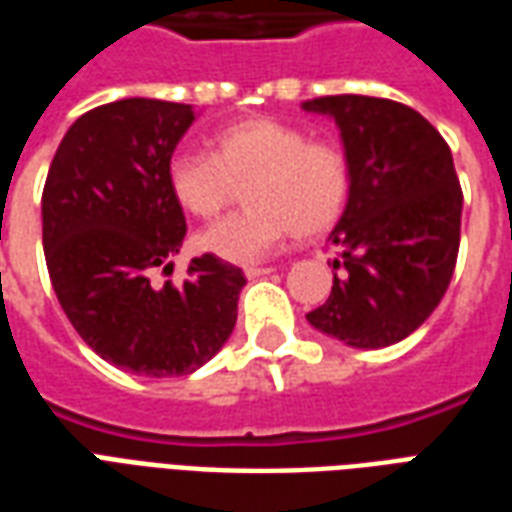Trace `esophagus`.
Masks as SVG:
<instances>
[{
    "label": "esophagus",
    "instance_id": "obj_1",
    "mask_svg": "<svg viewBox=\"0 0 512 512\" xmlns=\"http://www.w3.org/2000/svg\"><path fill=\"white\" fill-rule=\"evenodd\" d=\"M274 268H268V266H252V268H244V274L249 279H257V277H266V274H271Z\"/></svg>",
    "mask_w": 512,
    "mask_h": 512
}]
</instances>
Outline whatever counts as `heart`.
Listing matches in <instances>:
<instances>
[{"label":"heart","instance_id":"obj_1","mask_svg":"<svg viewBox=\"0 0 512 512\" xmlns=\"http://www.w3.org/2000/svg\"><path fill=\"white\" fill-rule=\"evenodd\" d=\"M167 183L180 208L200 219L216 216L246 183V211L205 227L197 244L224 263L252 266L290 233L307 238L332 227L348 200L351 172L340 145L307 139L274 117H249L213 134L211 156L175 153Z\"/></svg>","mask_w":512,"mask_h":512}]
</instances>
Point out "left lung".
<instances>
[{
	"label": "left lung",
	"mask_w": 512,
	"mask_h": 512,
	"mask_svg": "<svg viewBox=\"0 0 512 512\" xmlns=\"http://www.w3.org/2000/svg\"><path fill=\"white\" fill-rule=\"evenodd\" d=\"M301 109L340 128L351 186L329 233L332 296L312 329L351 348H386L417 332L450 285L463 194L452 153L411 106L370 95H323Z\"/></svg>",
	"instance_id": "obj_1"
}]
</instances>
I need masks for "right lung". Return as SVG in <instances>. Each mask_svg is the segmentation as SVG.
Masks as SVG:
<instances>
[{
    "instance_id": "obj_1",
    "label": "right lung",
    "mask_w": 512,
    "mask_h": 512,
    "mask_svg": "<svg viewBox=\"0 0 512 512\" xmlns=\"http://www.w3.org/2000/svg\"><path fill=\"white\" fill-rule=\"evenodd\" d=\"M194 106L123 98L82 115L62 136L43 189V252L62 312L95 354L145 378L189 376L222 351L238 318L244 271L191 257L172 271L186 219L167 183Z\"/></svg>"
}]
</instances>
